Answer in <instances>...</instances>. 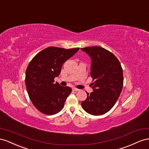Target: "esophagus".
<instances>
[{
  "label": "esophagus",
  "mask_w": 149,
  "mask_h": 149,
  "mask_svg": "<svg viewBox=\"0 0 149 149\" xmlns=\"http://www.w3.org/2000/svg\"><path fill=\"white\" fill-rule=\"evenodd\" d=\"M72 90H73V91H75V92L79 91V89H78V88H72Z\"/></svg>",
  "instance_id": "1"
}]
</instances>
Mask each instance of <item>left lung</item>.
<instances>
[{
    "label": "left lung",
    "instance_id": "obj_1",
    "mask_svg": "<svg viewBox=\"0 0 149 149\" xmlns=\"http://www.w3.org/2000/svg\"><path fill=\"white\" fill-rule=\"evenodd\" d=\"M91 58V75L94 80L93 92L81 102L85 111L93 116L109 112L119 97L123 87V70L120 62L109 50L99 46L81 48Z\"/></svg>",
    "mask_w": 149,
    "mask_h": 149
}]
</instances>
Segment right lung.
I'll return each mask as SVG.
<instances>
[{"label": "right lung", "instance_id": "add662e5", "mask_svg": "<svg viewBox=\"0 0 149 149\" xmlns=\"http://www.w3.org/2000/svg\"><path fill=\"white\" fill-rule=\"evenodd\" d=\"M79 50L49 47L30 62L25 72V86L30 99L42 113L53 115L63 109L72 88L54 83V78L60 74L63 63Z\"/></svg>", "mask_w": 149, "mask_h": 149}]
</instances>
